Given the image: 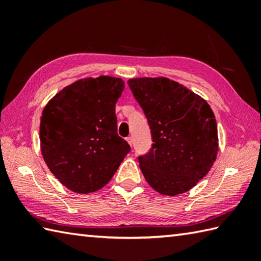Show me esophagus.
I'll return each mask as SVG.
<instances>
[{
    "instance_id": "obj_1",
    "label": "esophagus",
    "mask_w": 261,
    "mask_h": 261,
    "mask_svg": "<svg viewBox=\"0 0 261 261\" xmlns=\"http://www.w3.org/2000/svg\"><path fill=\"white\" fill-rule=\"evenodd\" d=\"M126 141H127V143H129L130 146H132V137H127L126 138Z\"/></svg>"
}]
</instances>
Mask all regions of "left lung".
<instances>
[{
    "mask_svg": "<svg viewBox=\"0 0 261 261\" xmlns=\"http://www.w3.org/2000/svg\"><path fill=\"white\" fill-rule=\"evenodd\" d=\"M150 125L152 147L139 165L147 182L175 196L206 175L219 150L218 126L207 102L166 77L127 81Z\"/></svg>",
    "mask_w": 261,
    "mask_h": 261,
    "instance_id": "8db88e82",
    "label": "left lung"
}]
</instances>
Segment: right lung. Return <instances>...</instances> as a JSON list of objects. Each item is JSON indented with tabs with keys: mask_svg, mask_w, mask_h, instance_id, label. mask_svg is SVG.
I'll list each match as a JSON object with an SVG mask.
<instances>
[{
	"mask_svg": "<svg viewBox=\"0 0 261 261\" xmlns=\"http://www.w3.org/2000/svg\"><path fill=\"white\" fill-rule=\"evenodd\" d=\"M123 90L121 79L87 77L63 88L43 109L42 157L68 190H101L129 153V143L116 131L115 104Z\"/></svg>",
	"mask_w": 261,
	"mask_h": 261,
	"instance_id": "right-lung-1",
	"label": "right lung"
}]
</instances>
